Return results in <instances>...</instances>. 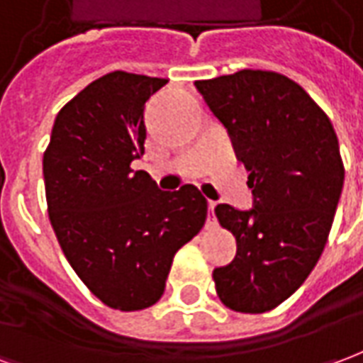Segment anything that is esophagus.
Returning <instances> with one entry per match:
<instances>
[{"instance_id":"34e87169","label":"esophagus","mask_w":363,"mask_h":363,"mask_svg":"<svg viewBox=\"0 0 363 363\" xmlns=\"http://www.w3.org/2000/svg\"><path fill=\"white\" fill-rule=\"evenodd\" d=\"M213 208H216V202H208V221H206V225L208 228H213L216 225V213H213Z\"/></svg>"}]
</instances>
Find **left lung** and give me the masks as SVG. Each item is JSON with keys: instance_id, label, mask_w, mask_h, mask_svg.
Segmentation results:
<instances>
[{"instance_id": "obj_1", "label": "left lung", "mask_w": 363, "mask_h": 363, "mask_svg": "<svg viewBox=\"0 0 363 363\" xmlns=\"http://www.w3.org/2000/svg\"><path fill=\"white\" fill-rule=\"evenodd\" d=\"M249 171L252 208L216 206L237 255L213 270L229 309L264 313L311 274L327 245L344 184L335 128L303 87L286 75L243 69L196 82Z\"/></svg>"}]
</instances>
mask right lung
Segmentation results:
<instances>
[{"label": "right lung", "instance_id": "add662e5", "mask_svg": "<svg viewBox=\"0 0 363 363\" xmlns=\"http://www.w3.org/2000/svg\"><path fill=\"white\" fill-rule=\"evenodd\" d=\"M165 85L126 72L99 77L58 112L43 159L48 213L67 262L120 311L159 301L174 252L208 213L194 184L167 192L132 169L145 151V103Z\"/></svg>", "mask_w": 363, "mask_h": 363}]
</instances>
